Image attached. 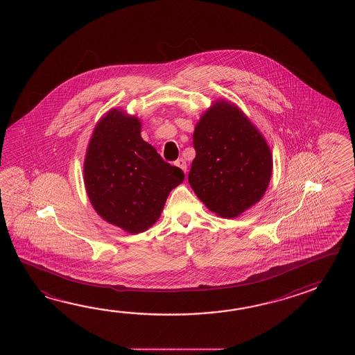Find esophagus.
<instances>
[{
  "label": "esophagus",
  "instance_id": "1",
  "mask_svg": "<svg viewBox=\"0 0 355 355\" xmlns=\"http://www.w3.org/2000/svg\"><path fill=\"white\" fill-rule=\"evenodd\" d=\"M175 165H176L178 167H180L181 170H182L184 173H187V168H188V166H187V162H185V159H176V161H175Z\"/></svg>",
  "mask_w": 355,
  "mask_h": 355
}]
</instances>
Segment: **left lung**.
I'll list each match as a JSON object with an SVG mask.
<instances>
[{
    "mask_svg": "<svg viewBox=\"0 0 355 355\" xmlns=\"http://www.w3.org/2000/svg\"><path fill=\"white\" fill-rule=\"evenodd\" d=\"M193 144L189 184L209 211L234 218L263 198L272 178V152L240 107L214 103L196 123Z\"/></svg>",
    "mask_w": 355,
    "mask_h": 355,
    "instance_id": "obj_1",
    "label": "left lung"
}]
</instances>
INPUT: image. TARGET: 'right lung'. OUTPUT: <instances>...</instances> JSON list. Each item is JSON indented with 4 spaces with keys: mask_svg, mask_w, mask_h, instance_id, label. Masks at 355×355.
Returning <instances> with one entry per match:
<instances>
[{
    "mask_svg": "<svg viewBox=\"0 0 355 355\" xmlns=\"http://www.w3.org/2000/svg\"><path fill=\"white\" fill-rule=\"evenodd\" d=\"M83 179L100 217L129 234H139L159 218L184 173L144 142L138 118L113 109L91 136Z\"/></svg>",
    "mask_w": 355,
    "mask_h": 355,
    "instance_id": "right-lung-1",
    "label": "right lung"
}]
</instances>
